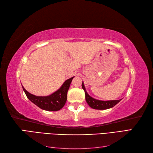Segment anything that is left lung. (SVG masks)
Wrapping results in <instances>:
<instances>
[{
  "label": "left lung",
  "instance_id": "8db88e82",
  "mask_svg": "<svg viewBox=\"0 0 153 153\" xmlns=\"http://www.w3.org/2000/svg\"><path fill=\"white\" fill-rule=\"evenodd\" d=\"M82 88L85 91V100L87 102V104L89 105L90 107H91L93 109L97 110H105L112 108V107L116 105H117L120 100H107V101H103V100H97L95 99H93V97L89 96L88 93H87L86 89L84 86L83 82L82 83Z\"/></svg>",
  "mask_w": 153,
  "mask_h": 153
}]
</instances>
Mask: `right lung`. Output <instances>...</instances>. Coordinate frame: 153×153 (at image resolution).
Wrapping results in <instances>:
<instances>
[{"mask_svg": "<svg viewBox=\"0 0 153 153\" xmlns=\"http://www.w3.org/2000/svg\"><path fill=\"white\" fill-rule=\"evenodd\" d=\"M74 77L67 79L56 92L46 97L35 96L27 92L23 86L22 88L27 98L40 108L47 111H57L62 108L66 102L68 91Z\"/></svg>", "mask_w": 153, "mask_h": 153, "instance_id": "right-lung-1", "label": "right lung"}]
</instances>
